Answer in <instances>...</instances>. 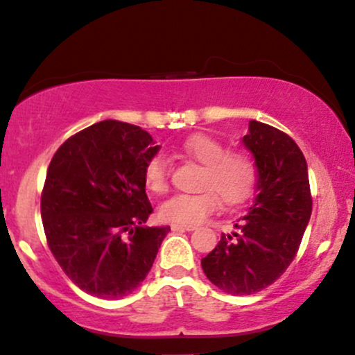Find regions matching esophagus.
I'll return each instance as SVG.
<instances>
[{"label":"esophagus","instance_id":"obj_1","mask_svg":"<svg viewBox=\"0 0 355 355\" xmlns=\"http://www.w3.org/2000/svg\"><path fill=\"white\" fill-rule=\"evenodd\" d=\"M172 230H173V232H193V230H196V226H193V225H177V223H173L172 225Z\"/></svg>","mask_w":355,"mask_h":355}]
</instances>
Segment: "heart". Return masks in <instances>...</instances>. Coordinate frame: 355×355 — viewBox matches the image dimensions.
<instances>
[{
    "label": "heart",
    "instance_id": "obj_1",
    "mask_svg": "<svg viewBox=\"0 0 355 355\" xmlns=\"http://www.w3.org/2000/svg\"><path fill=\"white\" fill-rule=\"evenodd\" d=\"M187 157L203 165L200 193H178L160 205L159 216L177 225H196L218 210V196L226 207L248 202L258 187L259 173L250 155L228 152L225 144L210 135H191L182 145ZM144 185L153 195L168 190V168L162 153L148 159L144 166Z\"/></svg>",
    "mask_w": 355,
    "mask_h": 355
}]
</instances>
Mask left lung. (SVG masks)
Instances as JSON below:
<instances>
[{"label": "left lung", "mask_w": 355, "mask_h": 355, "mask_svg": "<svg viewBox=\"0 0 355 355\" xmlns=\"http://www.w3.org/2000/svg\"><path fill=\"white\" fill-rule=\"evenodd\" d=\"M241 142L259 173L256 196L236 232L202 259L208 279L234 296L261 291L288 270L313 211L306 159L291 137L250 121Z\"/></svg>", "instance_id": "left-lung-1"}]
</instances>
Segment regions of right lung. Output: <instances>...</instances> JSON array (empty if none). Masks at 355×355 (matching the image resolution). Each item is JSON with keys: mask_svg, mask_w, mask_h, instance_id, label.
<instances>
[{"mask_svg": "<svg viewBox=\"0 0 355 355\" xmlns=\"http://www.w3.org/2000/svg\"><path fill=\"white\" fill-rule=\"evenodd\" d=\"M148 132L102 121L69 137L51 160L41 218L55 261L83 291L121 300L150 271L170 226H144L152 205L144 166L160 150Z\"/></svg>", "mask_w": 355, "mask_h": 355, "instance_id": "1", "label": "right lung"}]
</instances>
